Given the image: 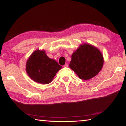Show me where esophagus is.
I'll use <instances>...</instances> for the list:
<instances>
[{"label": "esophagus", "mask_w": 126, "mask_h": 126, "mask_svg": "<svg viewBox=\"0 0 126 126\" xmlns=\"http://www.w3.org/2000/svg\"><path fill=\"white\" fill-rule=\"evenodd\" d=\"M68 64L67 63H65L64 65V67H68Z\"/></svg>", "instance_id": "obj_1"}]
</instances>
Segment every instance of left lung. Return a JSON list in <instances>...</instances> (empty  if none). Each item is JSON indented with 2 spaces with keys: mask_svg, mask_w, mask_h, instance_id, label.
I'll use <instances>...</instances> for the list:
<instances>
[{
  "mask_svg": "<svg viewBox=\"0 0 126 126\" xmlns=\"http://www.w3.org/2000/svg\"><path fill=\"white\" fill-rule=\"evenodd\" d=\"M103 62V55L98 49L84 43L72 54L69 66L81 79L88 80L97 75Z\"/></svg>",
  "mask_w": 126,
  "mask_h": 126,
  "instance_id": "left-lung-1",
  "label": "left lung"
}]
</instances>
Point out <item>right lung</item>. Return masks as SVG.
<instances>
[{
	"label": "right lung",
	"mask_w": 126,
	"mask_h": 126,
	"mask_svg": "<svg viewBox=\"0 0 126 126\" xmlns=\"http://www.w3.org/2000/svg\"><path fill=\"white\" fill-rule=\"evenodd\" d=\"M62 68L55 60L49 58L43 50H35L26 64V71L30 78L41 84L50 83Z\"/></svg>",
	"instance_id": "add662e5"
}]
</instances>
